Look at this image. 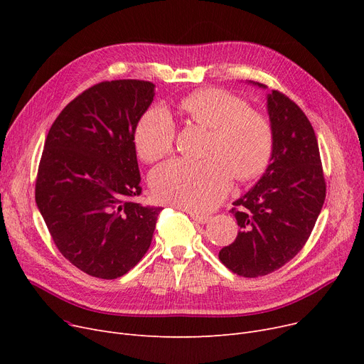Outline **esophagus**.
Segmentation results:
<instances>
[{
	"label": "esophagus",
	"instance_id": "obj_1",
	"mask_svg": "<svg viewBox=\"0 0 364 364\" xmlns=\"http://www.w3.org/2000/svg\"><path fill=\"white\" fill-rule=\"evenodd\" d=\"M190 217H192V220L198 224H206L209 220H211V217L208 215H199V214H195V213H190Z\"/></svg>",
	"mask_w": 364,
	"mask_h": 364
}]
</instances>
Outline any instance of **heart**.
I'll use <instances>...</instances> for the list:
<instances>
[{"mask_svg":"<svg viewBox=\"0 0 364 364\" xmlns=\"http://www.w3.org/2000/svg\"><path fill=\"white\" fill-rule=\"evenodd\" d=\"M181 110L192 122L211 129L205 149L208 159L165 162L151 172L150 186L161 202L206 213L227 196L230 171L237 180H250L264 169L272 153V128L264 114L217 88L187 95ZM174 140L176 124L162 106L150 107L134 132L137 155L146 162L166 156Z\"/></svg>","mask_w":364,"mask_h":364,"instance_id":"1","label":"heart"}]
</instances>
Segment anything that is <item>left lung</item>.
Instances as JSON below:
<instances>
[{
  "mask_svg": "<svg viewBox=\"0 0 364 364\" xmlns=\"http://www.w3.org/2000/svg\"><path fill=\"white\" fill-rule=\"evenodd\" d=\"M250 84L267 90L264 84ZM272 156L262 177L232 209L240 232L220 261L243 277H259L291 261L310 237L326 198L320 151L305 113L284 94L267 92Z\"/></svg>",
  "mask_w": 364,
  "mask_h": 364,
  "instance_id": "left-lung-1",
  "label": "left lung"
}]
</instances>
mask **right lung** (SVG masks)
Instances as JSON below:
<instances>
[{"mask_svg": "<svg viewBox=\"0 0 364 364\" xmlns=\"http://www.w3.org/2000/svg\"><path fill=\"white\" fill-rule=\"evenodd\" d=\"M155 97L147 81H106L72 100L51 125L36 206L62 255L84 273L117 279L147 252L162 208L141 193L134 132Z\"/></svg>", "mask_w": 364, "mask_h": 364, "instance_id": "obj_1", "label": "right lung"}]
</instances>
